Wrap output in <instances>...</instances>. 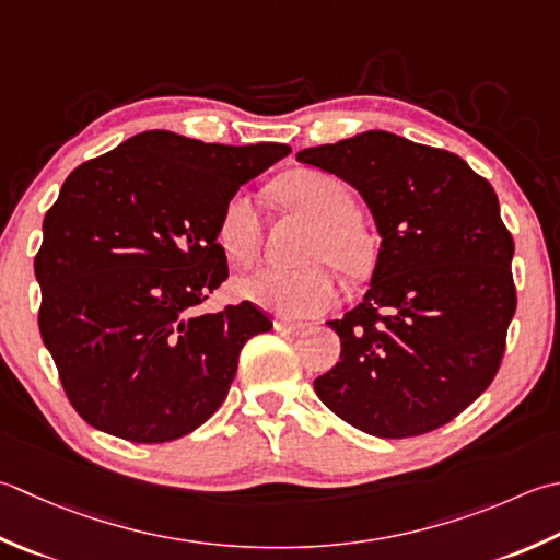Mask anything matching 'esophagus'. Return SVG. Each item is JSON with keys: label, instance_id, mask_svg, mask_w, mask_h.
Wrapping results in <instances>:
<instances>
[{"label": "esophagus", "instance_id": "34e87169", "mask_svg": "<svg viewBox=\"0 0 560 560\" xmlns=\"http://www.w3.org/2000/svg\"><path fill=\"white\" fill-rule=\"evenodd\" d=\"M273 330L281 332V335H301V332L308 330V325L291 323V320H283V317H277V320H273Z\"/></svg>", "mask_w": 560, "mask_h": 560}]
</instances>
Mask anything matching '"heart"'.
I'll list each match as a JSON object with an SVG mask.
<instances>
[{"label":"heart","instance_id":"heart-1","mask_svg":"<svg viewBox=\"0 0 560 560\" xmlns=\"http://www.w3.org/2000/svg\"><path fill=\"white\" fill-rule=\"evenodd\" d=\"M279 196L317 221L305 257L313 259L299 269L261 267L240 281L249 301L281 317H313L330 308L337 299V279L330 265L342 271H364L371 261V243L354 221V199L332 174L303 170L279 182ZM261 211L255 196L237 191L230 196L218 221V243L237 265H252L261 245Z\"/></svg>","mask_w":560,"mask_h":560}]
</instances>
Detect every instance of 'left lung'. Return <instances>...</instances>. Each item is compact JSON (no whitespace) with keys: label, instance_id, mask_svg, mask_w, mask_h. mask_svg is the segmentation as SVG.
Wrapping results in <instances>:
<instances>
[{"label":"left lung","instance_id":"8db88e82","mask_svg":"<svg viewBox=\"0 0 560 560\" xmlns=\"http://www.w3.org/2000/svg\"><path fill=\"white\" fill-rule=\"evenodd\" d=\"M352 184L381 249L357 308L327 325L339 361L315 393L357 430L405 440L464 412L505 357L514 240L490 182L448 150L386 130L299 152Z\"/></svg>","mask_w":560,"mask_h":560}]
</instances>
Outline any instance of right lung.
Listing matches in <instances>:
<instances>
[{"instance_id":"1","label":"right lung","mask_w":560,"mask_h":560,"mask_svg":"<svg viewBox=\"0 0 560 560\" xmlns=\"http://www.w3.org/2000/svg\"><path fill=\"white\" fill-rule=\"evenodd\" d=\"M289 152L145 130L65 179L36 255L38 327L84 422L160 444L221 408L240 349L271 320L249 301L201 308L228 279L218 221Z\"/></svg>"}]
</instances>
